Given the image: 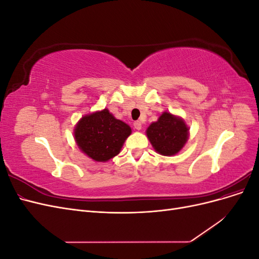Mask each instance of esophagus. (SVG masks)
<instances>
[{
	"instance_id": "34e87169",
	"label": "esophagus",
	"mask_w": 259,
	"mask_h": 259,
	"mask_svg": "<svg viewBox=\"0 0 259 259\" xmlns=\"http://www.w3.org/2000/svg\"><path fill=\"white\" fill-rule=\"evenodd\" d=\"M134 127H135L137 131L142 130V122H140V121H135V122H134Z\"/></svg>"
}]
</instances>
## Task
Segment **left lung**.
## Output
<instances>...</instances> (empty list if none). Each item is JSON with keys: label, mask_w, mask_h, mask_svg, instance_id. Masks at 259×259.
<instances>
[{"label": "left lung", "mask_w": 259, "mask_h": 259, "mask_svg": "<svg viewBox=\"0 0 259 259\" xmlns=\"http://www.w3.org/2000/svg\"><path fill=\"white\" fill-rule=\"evenodd\" d=\"M146 133L154 150L166 156L178 153L189 137V128L185 121L169 112H163Z\"/></svg>", "instance_id": "obj_1"}]
</instances>
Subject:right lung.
<instances>
[{
	"label": "right lung",
	"mask_w": 259,
	"mask_h": 259,
	"mask_svg": "<svg viewBox=\"0 0 259 259\" xmlns=\"http://www.w3.org/2000/svg\"><path fill=\"white\" fill-rule=\"evenodd\" d=\"M132 133L126 123L117 120L108 109L83 116L74 128V139L81 150L97 162L119 154Z\"/></svg>",
	"instance_id": "add662e5"
}]
</instances>
